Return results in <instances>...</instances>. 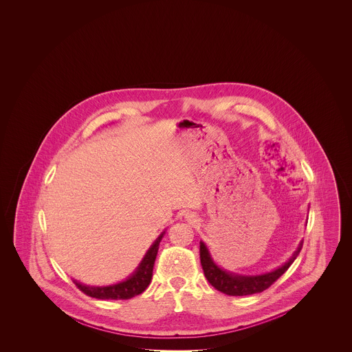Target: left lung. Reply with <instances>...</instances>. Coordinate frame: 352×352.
I'll list each match as a JSON object with an SVG mask.
<instances>
[{
  "label": "left lung",
  "mask_w": 352,
  "mask_h": 352,
  "mask_svg": "<svg viewBox=\"0 0 352 352\" xmlns=\"http://www.w3.org/2000/svg\"><path fill=\"white\" fill-rule=\"evenodd\" d=\"M301 250L302 244L285 265L270 273H265L261 276H234L219 268L212 261L204 243H201V264L206 278L215 289H218L219 292L228 296H250L261 293L265 289H268L269 286L274 284L293 264Z\"/></svg>",
  "instance_id": "left-lung-1"
}]
</instances>
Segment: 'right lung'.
I'll list each match as a JSON object with an SVG mask.
<instances>
[{"label": "right lung", "instance_id": "obj_1", "mask_svg": "<svg viewBox=\"0 0 352 352\" xmlns=\"http://www.w3.org/2000/svg\"><path fill=\"white\" fill-rule=\"evenodd\" d=\"M164 234L154 241L151 250L141 261L140 267L134 272L133 276H131L126 281L111 285V286H85V285L79 284L78 281H74V284L76 285L78 289L82 290L85 296L98 298V300H131L135 296L141 294L151 284L154 261H155L157 252L160 248V243L164 237Z\"/></svg>", "mask_w": 352, "mask_h": 352}]
</instances>
